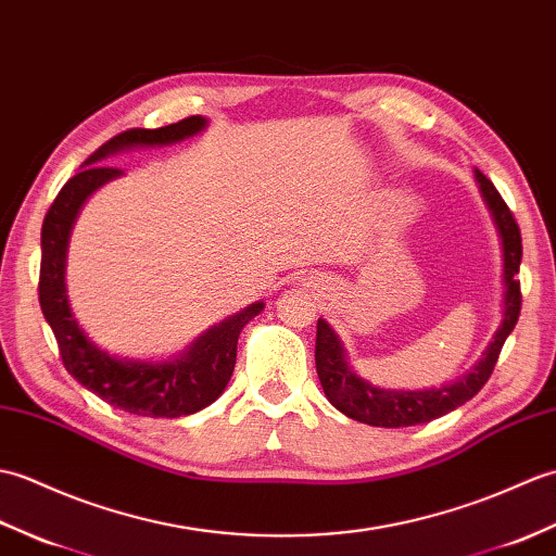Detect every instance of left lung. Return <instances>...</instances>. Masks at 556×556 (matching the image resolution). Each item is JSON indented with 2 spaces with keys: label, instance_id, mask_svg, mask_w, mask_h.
I'll list each match as a JSON object with an SVG mask.
<instances>
[{
  "label": "left lung",
  "instance_id": "1",
  "mask_svg": "<svg viewBox=\"0 0 556 556\" xmlns=\"http://www.w3.org/2000/svg\"><path fill=\"white\" fill-rule=\"evenodd\" d=\"M476 178L483 190L485 202L490 206L492 216L502 236L504 247V320L500 330L495 332V340L490 342L483 359L478 362L471 374L462 378L454 386H445L440 390H418V392H394V390H380L368 386L356 374L350 371L348 362H344L342 344L336 332L318 318L316 324V374L328 402L340 409L344 416L354 418L359 424L378 426V428H404L416 424H428L433 418L445 416L454 412L456 406L468 402L473 394L480 392L488 378L495 371V364L500 359V352L504 348V340L509 338L516 320L521 314V230L511 208L502 200L492 180H488L480 170H476Z\"/></svg>",
  "mask_w": 556,
  "mask_h": 556
}]
</instances>
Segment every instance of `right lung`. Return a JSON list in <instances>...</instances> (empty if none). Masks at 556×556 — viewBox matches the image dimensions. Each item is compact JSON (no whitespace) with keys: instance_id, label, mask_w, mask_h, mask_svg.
Here are the masks:
<instances>
[{"instance_id":"obj_1","label":"right lung","mask_w":556,"mask_h":556,"mask_svg":"<svg viewBox=\"0 0 556 556\" xmlns=\"http://www.w3.org/2000/svg\"><path fill=\"white\" fill-rule=\"evenodd\" d=\"M202 128V116H188L164 128H130L114 135L92 156L85 159V168L59 190L56 200L47 208L42 224V258L37 294H40V306L47 324L56 338L61 362L80 386L94 392L106 404L135 416L178 418L212 404L226 390L232 368H236L238 336L242 326L262 312L264 304L256 302L247 306L238 316L204 332L188 350V354H182L176 362L142 364L114 359V356H109L85 338V332L71 314L64 286L68 232L88 194L121 174V168L102 166L97 162H102L104 156L118 150H126V147L178 142L200 132Z\"/></svg>"}]
</instances>
